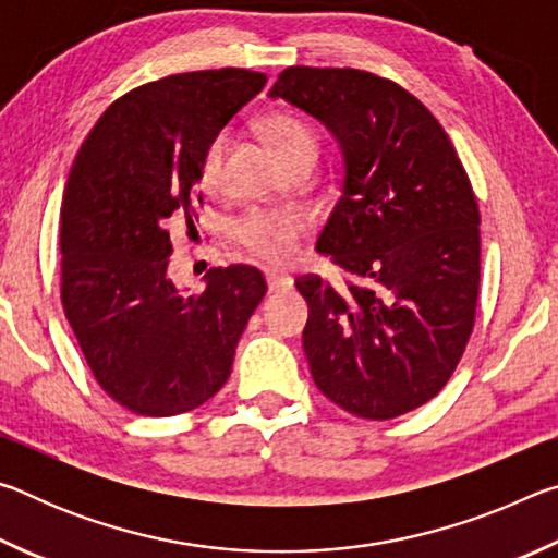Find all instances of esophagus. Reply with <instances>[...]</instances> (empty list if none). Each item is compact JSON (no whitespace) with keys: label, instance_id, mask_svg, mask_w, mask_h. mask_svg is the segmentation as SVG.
I'll list each match as a JSON object with an SVG mask.
<instances>
[{"label":"esophagus","instance_id":"1","mask_svg":"<svg viewBox=\"0 0 558 558\" xmlns=\"http://www.w3.org/2000/svg\"><path fill=\"white\" fill-rule=\"evenodd\" d=\"M266 282L270 292H282L292 288V278L290 276H278V272H266Z\"/></svg>","mask_w":558,"mask_h":558}]
</instances>
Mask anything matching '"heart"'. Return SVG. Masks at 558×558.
<instances>
[{
	"label": "heart",
	"instance_id": "1",
	"mask_svg": "<svg viewBox=\"0 0 558 558\" xmlns=\"http://www.w3.org/2000/svg\"><path fill=\"white\" fill-rule=\"evenodd\" d=\"M260 135L266 137V143L282 162H288L292 155L305 147L317 149L315 132L295 116H288V112H270V116L263 118ZM223 149V132L214 135L209 140V145L204 147V153L199 157V172H196L204 192H214V189L219 186ZM305 231L307 223L300 214L268 209H253L248 214H243L233 226V235L235 241L243 245V251L263 263H270V266H286V263L295 258L300 243L305 239Z\"/></svg>",
	"mask_w": 558,
	"mask_h": 558
}]
</instances>
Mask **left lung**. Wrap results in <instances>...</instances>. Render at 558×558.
<instances>
[{"mask_svg": "<svg viewBox=\"0 0 558 558\" xmlns=\"http://www.w3.org/2000/svg\"><path fill=\"white\" fill-rule=\"evenodd\" d=\"M270 98L323 120L344 186L317 239L342 268L295 286L317 389L359 418L389 421L438 396L475 327L480 206L448 132L399 83L359 69L292 65Z\"/></svg>", "mask_w": 558, "mask_h": 558, "instance_id": "1", "label": "left lung"}]
</instances>
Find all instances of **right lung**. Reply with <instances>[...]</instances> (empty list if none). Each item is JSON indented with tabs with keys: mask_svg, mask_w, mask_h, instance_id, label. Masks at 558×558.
<instances>
[{
	"mask_svg": "<svg viewBox=\"0 0 558 558\" xmlns=\"http://www.w3.org/2000/svg\"><path fill=\"white\" fill-rule=\"evenodd\" d=\"M266 83L248 69L145 83L102 112L75 155L59 216L63 313L100 389L137 415L209 401L268 290L241 263L211 268L194 295L167 276V226H194L204 204V147Z\"/></svg>",
	"mask_w": 558,
	"mask_h": 558,
	"instance_id": "obj_1",
	"label": "right lung"
}]
</instances>
